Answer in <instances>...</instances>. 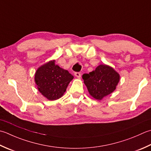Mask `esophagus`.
<instances>
[{
    "mask_svg": "<svg viewBox=\"0 0 151 151\" xmlns=\"http://www.w3.org/2000/svg\"><path fill=\"white\" fill-rule=\"evenodd\" d=\"M75 75L78 78H81V73H75Z\"/></svg>",
    "mask_w": 151,
    "mask_h": 151,
    "instance_id": "1",
    "label": "esophagus"
}]
</instances>
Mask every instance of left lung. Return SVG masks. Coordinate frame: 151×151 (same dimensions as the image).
Returning a JSON list of instances; mask_svg holds the SVG:
<instances>
[{"label":"left lung","instance_id":"obj_1","mask_svg":"<svg viewBox=\"0 0 151 151\" xmlns=\"http://www.w3.org/2000/svg\"><path fill=\"white\" fill-rule=\"evenodd\" d=\"M90 95L97 100H102L116 90L120 75L113 67L101 64L96 69L82 76Z\"/></svg>","mask_w":151,"mask_h":151}]
</instances>
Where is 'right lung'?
Returning <instances> with one entry per match:
<instances>
[{
  "mask_svg": "<svg viewBox=\"0 0 151 151\" xmlns=\"http://www.w3.org/2000/svg\"><path fill=\"white\" fill-rule=\"evenodd\" d=\"M55 61L51 60L44 63L35 74V82L38 91L50 101L63 96L74 78L68 70L55 65Z\"/></svg>",
  "mask_w": 151,
  "mask_h": 151,
  "instance_id": "obj_1",
  "label": "right lung"
}]
</instances>
